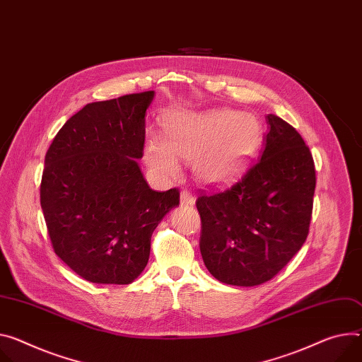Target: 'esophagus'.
Instances as JSON below:
<instances>
[{
	"label": "esophagus",
	"mask_w": 362,
	"mask_h": 362,
	"mask_svg": "<svg viewBox=\"0 0 362 362\" xmlns=\"http://www.w3.org/2000/svg\"><path fill=\"white\" fill-rule=\"evenodd\" d=\"M180 204L182 205H193L194 204V196L190 190H182L180 193Z\"/></svg>",
	"instance_id": "1"
}]
</instances>
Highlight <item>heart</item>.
<instances>
[{
	"label": "heart",
	"instance_id": "heart-1",
	"mask_svg": "<svg viewBox=\"0 0 362 362\" xmlns=\"http://www.w3.org/2000/svg\"><path fill=\"white\" fill-rule=\"evenodd\" d=\"M261 143L258 119L229 110L176 112L166 125V137L150 133L146 161L164 176L179 173L177 157L193 161L194 173L208 183H222L237 176Z\"/></svg>",
	"mask_w": 362,
	"mask_h": 362
}]
</instances>
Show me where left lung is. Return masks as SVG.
Instances as JSON below:
<instances>
[{
    "label": "left lung",
    "mask_w": 362,
    "mask_h": 362,
    "mask_svg": "<svg viewBox=\"0 0 362 362\" xmlns=\"http://www.w3.org/2000/svg\"><path fill=\"white\" fill-rule=\"evenodd\" d=\"M257 161L231 187L196 199L199 248L209 273L231 286L276 277L305 244L313 211L315 163L302 136L274 114Z\"/></svg>",
    "instance_id": "8db88e82"
}]
</instances>
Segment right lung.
<instances>
[{
  "mask_svg": "<svg viewBox=\"0 0 362 362\" xmlns=\"http://www.w3.org/2000/svg\"><path fill=\"white\" fill-rule=\"evenodd\" d=\"M153 96L85 105L46 153L40 205L53 251L90 283H133L148 262L154 229L179 205V189L151 190L136 160Z\"/></svg>",
  "mask_w": 362,
  "mask_h": 362,
  "instance_id": "add662e5",
  "label": "right lung"
}]
</instances>
